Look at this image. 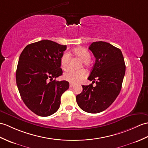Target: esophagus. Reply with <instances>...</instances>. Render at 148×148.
<instances>
[{
	"label": "esophagus",
	"mask_w": 148,
	"mask_h": 148,
	"mask_svg": "<svg viewBox=\"0 0 148 148\" xmlns=\"http://www.w3.org/2000/svg\"><path fill=\"white\" fill-rule=\"evenodd\" d=\"M74 86V84H73V83H70V85H69V87L70 88H72V87H73Z\"/></svg>",
	"instance_id": "esophagus-1"
}]
</instances>
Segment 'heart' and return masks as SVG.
Instances as JSON below:
<instances>
[{
	"instance_id": "heart-1",
	"label": "heart",
	"mask_w": 148,
	"mask_h": 148,
	"mask_svg": "<svg viewBox=\"0 0 148 148\" xmlns=\"http://www.w3.org/2000/svg\"><path fill=\"white\" fill-rule=\"evenodd\" d=\"M74 53L79 57L84 63H88L90 60L91 56L89 51L84 47H79L73 50ZM70 57L69 54L65 52L62 56L60 64V67L63 70H66L69 66ZM87 75V72L84 69L75 71L74 69H69L64 74V79L65 80L69 81L73 83H77L86 77Z\"/></svg>"
}]
</instances>
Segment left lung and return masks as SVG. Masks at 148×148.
Returning a JSON list of instances; mask_svg holds the SVG:
<instances>
[{
    "label": "left lung",
    "mask_w": 148,
    "mask_h": 148,
    "mask_svg": "<svg viewBox=\"0 0 148 148\" xmlns=\"http://www.w3.org/2000/svg\"><path fill=\"white\" fill-rule=\"evenodd\" d=\"M89 49L96 60L88 79L97 85H82L83 90L76 96V101L84 112L97 113L108 108L118 97L125 64L121 50L110 43L102 41L92 42Z\"/></svg>",
    "instance_id": "1"
}]
</instances>
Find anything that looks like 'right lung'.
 <instances>
[{"label": "right lung", "mask_w": 148, "mask_h": 148, "mask_svg": "<svg viewBox=\"0 0 148 148\" xmlns=\"http://www.w3.org/2000/svg\"><path fill=\"white\" fill-rule=\"evenodd\" d=\"M66 49V45L44 40L27 45L20 55L16 84L23 102L38 115L56 113L62 95L69 87L66 81H52L62 75L60 60Z\"/></svg>", "instance_id": "1"}]
</instances>
